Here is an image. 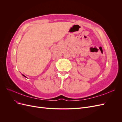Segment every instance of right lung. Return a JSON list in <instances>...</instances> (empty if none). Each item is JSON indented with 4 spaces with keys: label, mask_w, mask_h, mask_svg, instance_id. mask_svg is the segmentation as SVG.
Masks as SVG:
<instances>
[{
    "label": "right lung",
    "mask_w": 122,
    "mask_h": 122,
    "mask_svg": "<svg viewBox=\"0 0 122 122\" xmlns=\"http://www.w3.org/2000/svg\"><path fill=\"white\" fill-rule=\"evenodd\" d=\"M22 75H23V76H24V77H26V76H24V75H23V74H22Z\"/></svg>",
    "instance_id": "right-lung-1"
}]
</instances>
